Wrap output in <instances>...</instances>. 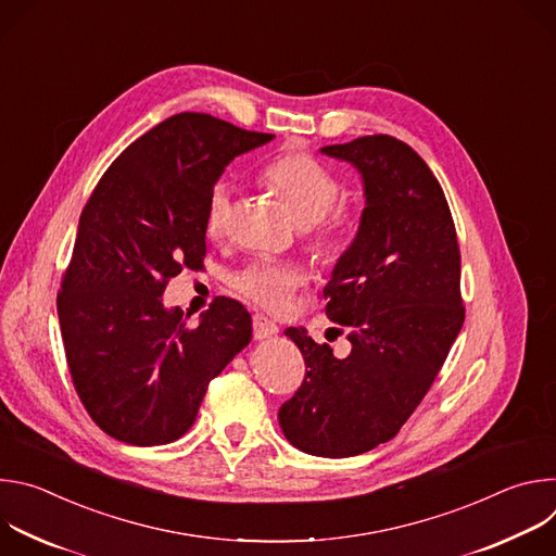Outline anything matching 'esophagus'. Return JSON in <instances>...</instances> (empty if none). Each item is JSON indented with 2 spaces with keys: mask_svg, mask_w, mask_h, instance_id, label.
Masks as SVG:
<instances>
[{
  "mask_svg": "<svg viewBox=\"0 0 556 556\" xmlns=\"http://www.w3.org/2000/svg\"><path fill=\"white\" fill-rule=\"evenodd\" d=\"M277 332H279V328L268 319V316H264V314H255V316H253V337H255L257 341L270 339V337H275Z\"/></svg>",
  "mask_w": 556,
  "mask_h": 556,
  "instance_id": "1",
  "label": "esophagus"
}]
</instances>
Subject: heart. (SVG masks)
<instances>
[{
	"instance_id": "b5f03b06",
	"label": "heart",
	"mask_w": 556,
	"mask_h": 556,
	"mask_svg": "<svg viewBox=\"0 0 556 556\" xmlns=\"http://www.w3.org/2000/svg\"><path fill=\"white\" fill-rule=\"evenodd\" d=\"M264 182L281 198L299 226H305L307 242L316 255L334 260L341 255L354 232L356 219L345 206H337L341 182L309 153L292 151L275 157L264 169ZM204 226L213 240H224L232 226V193L226 185H217L204 213ZM305 273L292 264L253 262L232 277V288L264 309L283 312L299 288Z\"/></svg>"
}]
</instances>
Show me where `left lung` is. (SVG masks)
I'll use <instances>...</instances> for the list:
<instances>
[{"label": "left lung", "mask_w": 556, "mask_h": 556, "mask_svg": "<svg viewBox=\"0 0 556 556\" xmlns=\"http://www.w3.org/2000/svg\"><path fill=\"white\" fill-rule=\"evenodd\" d=\"M321 151L354 165L365 189L358 232L324 290L352 352L337 358L286 330L305 378L279 427L303 453L350 457L399 433L442 369L464 324L459 247L444 191L407 142L376 134Z\"/></svg>", "instance_id": "obj_1"}]
</instances>
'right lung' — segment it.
Instances as JSON below:
<instances>
[{
  "label": "right lung",
  "mask_w": 556,
  "mask_h": 556,
  "mask_svg": "<svg viewBox=\"0 0 556 556\" xmlns=\"http://www.w3.org/2000/svg\"><path fill=\"white\" fill-rule=\"evenodd\" d=\"M182 112L134 140L92 191L61 279L56 312L74 389L112 438H182L208 382L253 337L242 303L217 296L189 328L163 292L206 255V200L235 155L270 142Z\"/></svg>",
  "instance_id": "add662e5"
}]
</instances>
